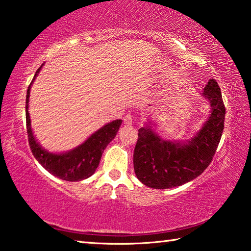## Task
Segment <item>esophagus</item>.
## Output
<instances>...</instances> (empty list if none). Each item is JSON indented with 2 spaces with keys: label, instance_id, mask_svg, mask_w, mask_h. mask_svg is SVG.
I'll use <instances>...</instances> for the list:
<instances>
[{
  "label": "esophagus",
  "instance_id": "34e87169",
  "mask_svg": "<svg viewBox=\"0 0 251 251\" xmlns=\"http://www.w3.org/2000/svg\"><path fill=\"white\" fill-rule=\"evenodd\" d=\"M124 124H125V126L133 125V117H132L130 113H126V115L124 117Z\"/></svg>",
  "mask_w": 251,
  "mask_h": 251
}]
</instances>
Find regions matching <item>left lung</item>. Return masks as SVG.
Instances as JSON below:
<instances>
[{
    "instance_id": "8db88e82",
    "label": "left lung",
    "mask_w": 251,
    "mask_h": 251,
    "mask_svg": "<svg viewBox=\"0 0 251 251\" xmlns=\"http://www.w3.org/2000/svg\"><path fill=\"white\" fill-rule=\"evenodd\" d=\"M202 96L210 103V116L187 142L163 140L151 121L139 129L133 154L134 173L145 186L153 189L179 187L200 176L212 162L225 119L221 89L214 78L207 82Z\"/></svg>"
}]
</instances>
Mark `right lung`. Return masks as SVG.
I'll use <instances>...</instances> for the list:
<instances>
[{
  "label": "right lung",
  "instance_id": "right-lung-1",
  "mask_svg": "<svg viewBox=\"0 0 251 251\" xmlns=\"http://www.w3.org/2000/svg\"><path fill=\"white\" fill-rule=\"evenodd\" d=\"M41 67L37 70L34 78L27 89L26 95V126L28 141L29 146L35 158L46 170H48L53 176L58 177L62 180L67 181H81L87 179L95 173L99 162H100L103 150L107 145L115 139L118 130L122 124V120H113L108 122L107 125L101 126L95 133H93L89 138L76 148L68 151L64 153H51L45 150L38 143L34 133L31 130L30 116L28 112V105H29L30 88L40 72Z\"/></svg>",
  "mask_w": 251,
  "mask_h": 251
}]
</instances>
